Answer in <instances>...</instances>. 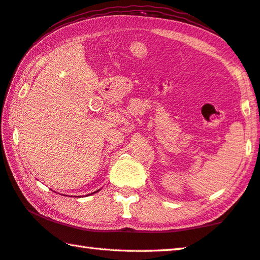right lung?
<instances>
[{"label": "right lung", "mask_w": 260, "mask_h": 260, "mask_svg": "<svg viewBox=\"0 0 260 260\" xmlns=\"http://www.w3.org/2000/svg\"><path fill=\"white\" fill-rule=\"evenodd\" d=\"M94 193H95V192H94Z\"/></svg>", "instance_id": "1"}]
</instances>
